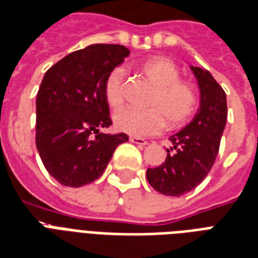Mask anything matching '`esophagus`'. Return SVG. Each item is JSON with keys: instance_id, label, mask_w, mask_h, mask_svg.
<instances>
[{"instance_id": "obj_1", "label": "esophagus", "mask_w": 258, "mask_h": 258, "mask_svg": "<svg viewBox=\"0 0 258 258\" xmlns=\"http://www.w3.org/2000/svg\"><path fill=\"white\" fill-rule=\"evenodd\" d=\"M129 140H131L133 144H137V145H147V144H148V143H147L144 139H141V137L131 136V137H129Z\"/></svg>"}]
</instances>
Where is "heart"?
<instances>
[{"label":"heart","mask_w":258,"mask_h":258,"mask_svg":"<svg viewBox=\"0 0 258 258\" xmlns=\"http://www.w3.org/2000/svg\"><path fill=\"white\" fill-rule=\"evenodd\" d=\"M139 69L156 87L150 110L125 107L114 114L115 129L132 136H152L166 127L179 126L189 121L197 110L199 96L190 83L179 80L177 65L166 57H151ZM104 99L110 107H119L123 102V71L114 68L103 84Z\"/></svg>","instance_id":"1"}]
</instances>
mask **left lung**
I'll return each instance as SVG.
<instances>
[{
  "label": "left lung",
  "mask_w": 258,
  "mask_h": 258,
  "mask_svg": "<svg viewBox=\"0 0 258 258\" xmlns=\"http://www.w3.org/2000/svg\"><path fill=\"white\" fill-rule=\"evenodd\" d=\"M190 71L200 90V107L186 126L170 136L173 147L163 163L147 170L151 186L166 196L185 195L208 175L227 121L223 88L207 69L190 65Z\"/></svg>",
  "instance_id": "8db88e82"
}]
</instances>
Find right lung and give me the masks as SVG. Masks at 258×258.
<instances>
[{
	"instance_id": "1",
	"label": "right lung",
	"mask_w": 258,
	"mask_h": 258,
	"mask_svg": "<svg viewBox=\"0 0 258 258\" xmlns=\"http://www.w3.org/2000/svg\"><path fill=\"white\" fill-rule=\"evenodd\" d=\"M131 54L121 44H91L44 73L36 95V148L44 167L63 186L80 187L103 174L125 133L111 125L103 84L108 72Z\"/></svg>"
}]
</instances>
